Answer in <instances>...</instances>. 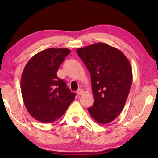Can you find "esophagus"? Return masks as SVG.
I'll return each instance as SVG.
<instances>
[{
	"label": "esophagus",
	"mask_w": 158,
	"mask_h": 158,
	"mask_svg": "<svg viewBox=\"0 0 158 158\" xmlns=\"http://www.w3.org/2000/svg\"><path fill=\"white\" fill-rule=\"evenodd\" d=\"M77 94L78 95V96H82V95L84 94V91L83 89H78L77 90Z\"/></svg>",
	"instance_id": "1"
}]
</instances>
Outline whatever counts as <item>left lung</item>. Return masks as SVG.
I'll return each instance as SVG.
<instances>
[{"mask_svg":"<svg viewBox=\"0 0 158 158\" xmlns=\"http://www.w3.org/2000/svg\"><path fill=\"white\" fill-rule=\"evenodd\" d=\"M77 54L89 71L94 103L88 108L97 123L111 122L124 109L132 83V70L119 49L98 42L78 48Z\"/></svg>","mask_w":158,"mask_h":158,"instance_id":"left-lung-1","label":"left lung"}]
</instances>
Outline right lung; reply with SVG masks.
<instances>
[{
  "mask_svg": "<svg viewBox=\"0 0 158 158\" xmlns=\"http://www.w3.org/2000/svg\"><path fill=\"white\" fill-rule=\"evenodd\" d=\"M70 52L67 48H49L36 54L26 64L21 79L22 98L32 117L52 123L61 117L75 94L58 78L57 72Z\"/></svg>",
  "mask_w": 158,
  "mask_h": 158,
  "instance_id": "right-lung-1",
  "label": "right lung"
}]
</instances>
